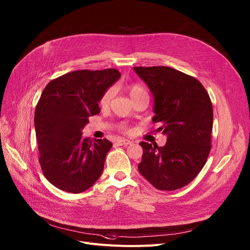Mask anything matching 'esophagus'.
Wrapping results in <instances>:
<instances>
[{"mask_svg":"<svg viewBox=\"0 0 250 250\" xmlns=\"http://www.w3.org/2000/svg\"><path fill=\"white\" fill-rule=\"evenodd\" d=\"M132 143H133V142H130L129 140H125V139H120V140L116 141V144H117V145H120V146H123V145H125V146L130 145V144H132Z\"/></svg>","mask_w":250,"mask_h":250,"instance_id":"1","label":"esophagus"}]
</instances>
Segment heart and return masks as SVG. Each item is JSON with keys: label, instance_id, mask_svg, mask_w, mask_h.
I'll return each instance as SVG.
<instances>
[{"label": "heart", "instance_id": "b5f03b06", "mask_svg": "<svg viewBox=\"0 0 250 250\" xmlns=\"http://www.w3.org/2000/svg\"><path fill=\"white\" fill-rule=\"evenodd\" d=\"M127 92L128 94L130 96V98H135L137 96H140V95H147V92L145 90V88H144L143 86H141L140 84H132L129 85L127 87ZM112 96H113V90L112 88H109L107 89L106 91L104 92L103 95L101 96L100 98V101H99V104L101 107H107L111 99H112ZM121 128L124 130V132H126V127L125 125H122Z\"/></svg>", "mask_w": 250, "mask_h": 250}]
</instances>
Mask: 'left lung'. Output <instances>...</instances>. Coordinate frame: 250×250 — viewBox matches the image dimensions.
<instances>
[{
    "label": "left lung",
    "mask_w": 250,
    "mask_h": 250,
    "mask_svg": "<svg viewBox=\"0 0 250 250\" xmlns=\"http://www.w3.org/2000/svg\"><path fill=\"white\" fill-rule=\"evenodd\" d=\"M155 99L156 132L167 136L164 147L141 142L140 173L160 190L188 186L205 166L212 148L213 106L203 84L173 68L134 67Z\"/></svg>",
    "instance_id": "obj_1"
}]
</instances>
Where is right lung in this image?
Returning a JSON list of instances; mask_svg holds the SVG:
<instances>
[{"mask_svg":"<svg viewBox=\"0 0 250 250\" xmlns=\"http://www.w3.org/2000/svg\"><path fill=\"white\" fill-rule=\"evenodd\" d=\"M121 73L116 69L81 70L51 80L34 114L39 164L56 188L80 193L100 177L112 143L82 138L89 116L100 112L98 102Z\"/></svg>","mask_w":250,"mask_h":250,"instance_id":"1","label":"right lung"}]
</instances>
